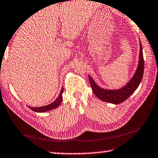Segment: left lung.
Wrapping results in <instances>:
<instances>
[{"instance_id": "obj_1", "label": "left lung", "mask_w": 158, "mask_h": 158, "mask_svg": "<svg viewBox=\"0 0 158 158\" xmlns=\"http://www.w3.org/2000/svg\"><path fill=\"white\" fill-rule=\"evenodd\" d=\"M140 56H139V63L137 70L134 76L130 80V82L125 87L120 90H104L98 87L93 81L90 75H89V81H90V86L92 90L96 97L100 100L103 101L110 102L113 104H119L124 102L127 100L135 90L138 88L140 85L143 76L144 72V58L143 53V48H142L141 43L140 42Z\"/></svg>"}]
</instances>
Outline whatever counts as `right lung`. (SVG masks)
Instances as JSON below:
<instances>
[{"label": "right lung", "mask_w": 158, "mask_h": 158, "mask_svg": "<svg viewBox=\"0 0 158 158\" xmlns=\"http://www.w3.org/2000/svg\"><path fill=\"white\" fill-rule=\"evenodd\" d=\"M63 93V88H62L58 98H57V99L55 100L53 102H52L51 104L48 105V106H45L39 107H30V106L28 107L31 110H32L37 112V113H43V112H46V111L51 110H53L60 106L61 102H62Z\"/></svg>", "instance_id": "obj_1"}]
</instances>
